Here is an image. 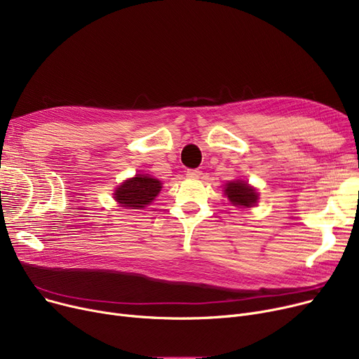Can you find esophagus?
<instances>
[{
	"instance_id": "1",
	"label": "esophagus",
	"mask_w": 359,
	"mask_h": 359,
	"mask_svg": "<svg viewBox=\"0 0 359 359\" xmlns=\"http://www.w3.org/2000/svg\"><path fill=\"white\" fill-rule=\"evenodd\" d=\"M201 175H202V172H201V170H198V168H189V170H187V172H186V176H187V177H192V179L199 177Z\"/></svg>"
}]
</instances>
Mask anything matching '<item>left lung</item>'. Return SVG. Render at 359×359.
I'll return each instance as SVG.
<instances>
[{
    "instance_id": "8db88e82",
    "label": "left lung",
    "mask_w": 359,
    "mask_h": 359,
    "mask_svg": "<svg viewBox=\"0 0 359 359\" xmlns=\"http://www.w3.org/2000/svg\"><path fill=\"white\" fill-rule=\"evenodd\" d=\"M224 192L234 205L253 206L257 201V194L253 187L238 180L227 183V187H225Z\"/></svg>"
}]
</instances>
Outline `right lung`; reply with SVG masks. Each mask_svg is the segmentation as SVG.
Masks as SVG:
<instances>
[{
	"mask_svg": "<svg viewBox=\"0 0 359 359\" xmlns=\"http://www.w3.org/2000/svg\"><path fill=\"white\" fill-rule=\"evenodd\" d=\"M161 183L145 175H137L126 182H123L115 194V198L125 208L138 210L144 208L151 201L158 195Z\"/></svg>",
	"mask_w": 359,
	"mask_h": 359,
	"instance_id": "add662e5",
	"label": "right lung"
}]
</instances>
